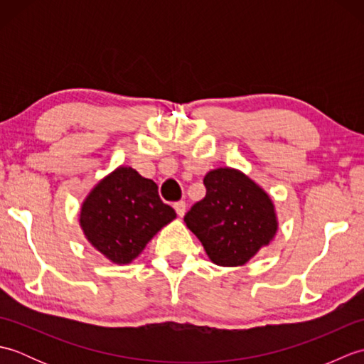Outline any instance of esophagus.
Wrapping results in <instances>:
<instances>
[{
  "label": "esophagus",
  "mask_w": 364,
  "mask_h": 364,
  "mask_svg": "<svg viewBox=\"0 0 364 364\" xmlns=\"http://www.w3.org/2000/svg\"><path fill=\"white\" fill-rule=\"evenodd\" d=\"M173 208H175V211H176L178 215H180V218H183V215L186 214V203H184V202H176L173 205Z\"/></svg>",
  "instance_id": "1"
}]
</instances>
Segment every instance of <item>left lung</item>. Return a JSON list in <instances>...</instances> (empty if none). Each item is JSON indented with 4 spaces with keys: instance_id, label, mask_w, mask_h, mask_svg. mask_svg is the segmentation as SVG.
Returning a JSON list of instances; mask_svg holds the SVG:
<instances>
[{
    "instance_id": "1",
    "label": "left lung",
    "mask_w": 364,
    "mask_h": 364,
    "mask_svg": "<svg viewBox=\"0 0 364 364\" xmlns=\"http://www.w3.org/2000/svg\"><path fill=\"white\" fill-rule=\"evenodd\" d=\"M206 196L184 215L214 264L237 267L249 262L278 231L275 205L249 175L233 167L210 170Z\"/></svg>"
}]
</instances>
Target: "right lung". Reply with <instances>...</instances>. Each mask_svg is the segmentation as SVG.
<instances>
[{
	"label": "right lung",
	"instance_id": "add662e5",
	"mask_svg": "<svg viewBox=\"0 0 364 364\" xmlns=\"http://www.w3.org/2000/svg\"><path fill=\"white\" fill-rule=\"evenodd\" d=\"M175 218L173 208L159 198L156 183L133 167L119 166L84 198L80 225L95 250L122 266L133 262Z\"/></svg>",
	"mask_w": 364,
	"mask_h": 364
}]
</instances>
